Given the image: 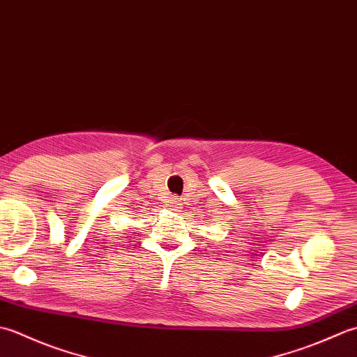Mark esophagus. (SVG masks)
<instances>
[{
	"label": "esophagus",
	"mask_w": 357,
	"mask_h": 357,
	"mask_svg": "<svg viewBox=\"0 0 357 357\" xmlns=\"http://www.w3.org/2000/svg\"><path fill=\"white\" fill-rule=\"evenodd\" d=\"M170 204H172V207H173V210H176V208H179V206H181V204H179V201H178L176 198H172V199H170Z\"/></svg>",
	"instance_id": "34e87169"
}]
</instances>
